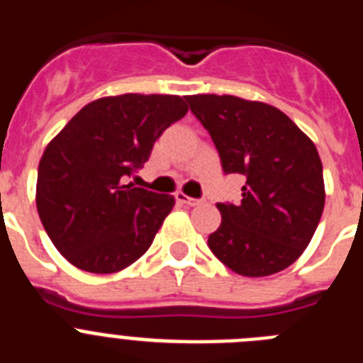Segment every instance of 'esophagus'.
<instances>
[{
  "label": "esophagus",
  "mask_w": 363,
  "mask_h": 363,
  "mask_svg": "<svg viewBox=\"0 0 363 363\" xmlns=\"http://www.w3.org/2000/svg\"><path fill=\"white\" fill-rule=\"evenodd\" d=\"M176 200H178L179 203H185V205H187V207H196V205L201 203V200H196V198L185 196L184 192H176Z\"/></svg>",
  "instance_id": "34e87169"
}]
</instances>
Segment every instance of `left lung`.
<instances>
[{
  "instance_id": "obj_1",
  "label": "left lung",
  "mask_w": 363,
  "mask_h": 363,
  "mask_svg": "<svg viewBox=\"0 0 363 363\" xmlns=\"http://www.w3.org/2000/svg\"><path fill=\"white\" fill-rule=\"evenodd\" d=\"M209 130L225 174H242V201L216 203L221 223L209 247L249 278L269 277L306 251L325 205L322 160L313 140L280 108L238 96L185 98Z\"/></svg>"
}]
</instances>
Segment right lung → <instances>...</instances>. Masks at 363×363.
Instances as JSON below:
<instances>
[{
  "label": "right lung",
  "instance_id": "right-lung-1",
  "mask_svg": "<svg viewBox=\"0 0 363 363\" xmlns=\"http://www.w3.org/2000/svg\"><path fill=\"white\" fill-rule=\"evenodd\" d=\"M187 111L172 94L107 96L86 104L50 140L38 167L36 207L74 267L111 274L145 255L174 198L127 179Z\"/></svg>",
  "mask_w": 363,
  "mask_h": 363
}]
</instances>
